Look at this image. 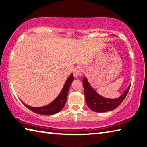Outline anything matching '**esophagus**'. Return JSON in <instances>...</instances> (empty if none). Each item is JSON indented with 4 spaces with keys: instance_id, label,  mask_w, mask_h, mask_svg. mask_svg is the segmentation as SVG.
Wrapping results in <instances>:
<instances>
[{
    "instance_id": "obj_1",
    "label": "esophagus",
    "mask_w": 147,
    "mask_h": 147,
    "mask_svg": "<svg viewBox=\"0 0 147 147\" xmlns=\"http://www.w3.org/2000/svg\"><path fill=\"white\" fill-rule=\"evenodd\" d=\"M82 73V69L80 67H76L74 71V77L78 78V76H80Z\"/></svg>"
}]
</instances>
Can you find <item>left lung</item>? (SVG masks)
<instances>
[{
	"instance_id": "1",
	"label": "left lung",
	"mask_w": 147,
	"mask_h": 147,
	"mask_svg": "<svg viewBox=\"0 0 147 147\" xmlns=\"http://www.w3.org/2000/svg\"><path fill=\"white\" fill-rule=\"evenodd\" d=\"M82 84L84 86L85 100L88 107L91 110L100 113L106 112L117 108L125 98L131 86L130 84L120 97L115 99H108L98 94L92 88L86 77L83 79Z\"/></svg>"
}]
</instances>
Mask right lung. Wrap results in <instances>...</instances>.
Segmentation results:
<instances>
[{
	"label": "right lung",
	"instance_id": "right-lung-1",
	"mask_svg": "<svg viewBox=\"0 0 147 147\" xmlns=\"http://www.w3.org/2000/svg\"><path fill=\"white\" fill-rule=\"evenodd\" d=\"M73 80V74H71V75L69 76V77L67 78V80H66V82H65L64 84V86L62 90H61L57 97L51 103H50V104L48 105H46L45 106L36 108V107H32L28 106V105L24 104L23 102H22L23 104H24V106L26 107H27L30 110L34 111V112L36 113H38V114L45 115L55 114V113L59 112L61 109L63 108V107L65 106V104H66L69 88Z\"/></svg>",
	"mask_w": 147,
	"mask_h": 147
}]
</instances>
